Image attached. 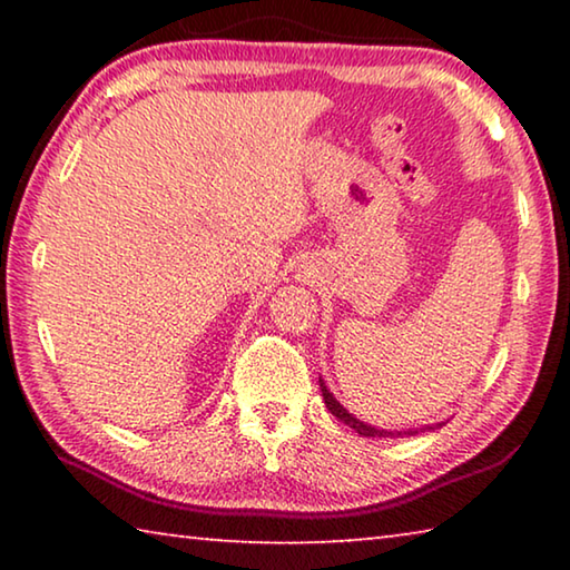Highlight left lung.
<instances>
[{"instance_id": "obj_1", "label": "left lung", "mask_w": 570, "mask_h": 570, "mask_svg": "<svg viewBox=\"0 0 570 570\" xmlns=\"http://www.w3.org/2000/svg\"><path fill=\"white\" fill-rule=\"evenodd\" d=\"M320 387H322V397H324V404L326 410H330L336 420H342L344 424H350V428L354 432H360L362 438H397V435H417V432H424V430H438L442 428L445 422H435V424H422V428H410V430H384V428H374V424L370 422H362L360 417H354V414L344 407V404L334 397V394L330 392V387H326L324 380L320 377Z\"/></svg>"}]
</instances>
